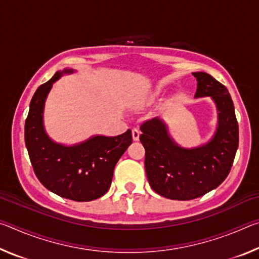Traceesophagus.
Segmentation results:
<instances>
[{"label":"esophagus","instance_id":"esophagus-1","mask_svg":"<svg viewBox=\"0 0 259 259\" xmlns=\"http://www.w3.org/2000/svg\"><path fill=\"white\" fill-rule=\"evenodd\" d=\"M131 134H133V138L134 140H139V130L137 128H134L133 130H131Z\"/></svg>","mask_w":259,"mask_h":259}]
</instances>
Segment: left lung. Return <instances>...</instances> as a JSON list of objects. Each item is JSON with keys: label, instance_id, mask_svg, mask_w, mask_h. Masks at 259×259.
Returning <instances> with one entry per match:
<instances>
[{"label": "left lung", "instance_id": "left-lung-1", "mask_svg": "<svg viewBox=\"0 0 259 259\" xmlns=\"http://www.w3.org/2000/svg\"><path fill=\"white\" fill-rule=\"evenodd\" d=\"M193 75L198 81L195 98L211 97L217 107L218 126L210 142L184 148L157 117L140 125L148 182L153 191L171 200H193L218 187L230 174L239 146V125L229 90L207 73Z\"/></svg>", "mask_w": 259, "mask_h": 259}]
</instances>
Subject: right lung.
<instances>
[{
  "instance_id": "obj_1",
  "label": "right lung",
  "mask_w": 259,
  "mask_h": 259,
  "mask_svg": "<svg viewBox=\"0 0 259 259\" xmlns=\"http://www.w3.org/2000/svg\"><path fill=\"white\" fill-rule=\"evenodd\" d=\"M57 72L35 91L25 122V143L34 172L42 185L61 198L77 202L103 196L111 187L114 168L133 143L131 130L116 137L95 136L74 146H64L49 138L43 125V109Z\"/></svg>"
}]
</instances>
